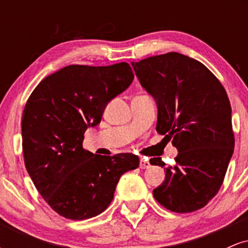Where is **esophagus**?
Masks as SVG:
<instances>
[{"label": "esophagus", "instance_id": "esophagus-1", "mask_svg": "<svg viewBox=\"0 0 248 248\" xmlns=\"http://www.w3.org/2000/svg\"><path fill=\"white\" fill-rule=\"evenodd\" d=\"M150 167V163H149V160L146 157H142L140 158V168L141 169H147V168Z\"/></svg>", "mask_w": 248, "mask_h": 248}]
</instances>
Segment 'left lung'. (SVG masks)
<instances>
[{
	"label": "left lung",
	"mask_w": 248,
	"mask_h": 248,
	"mask_svg": "<svg viewBox=\"0 0 248 248\" xmlns=\"http://www.w3.org/2000/svg\"><path fill=\"white\" fill-rule=\"evenodd\" d=\"M132 65L157 106L156 130L178 150L154 197L173 212L202 209L220 189L234 150L226 91L205 65L178 52ZM150 163L164 167L161 157Z\"/></svg>",
	"instance_id": "obj_1"
}]
</instances>
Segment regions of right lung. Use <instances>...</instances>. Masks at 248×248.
I'll use <instances>...</instances> for the list:
<instances>
[{"label":"right lung","instance_id":"add662e5","mask_svg":"<svg viewBox=\"0 0 248 248\" xmlns=\"http://www.w3.org/2000/svg\"><path fill=\"white\" fill-rule=\"evenodd\" d=\"M127 62L69 65L47 76L28 99L22 116L27 171L58 215L82 220L100 215L119 179L139 167V156L96 155L82 148L87 128L100 124L107 104L132 84Z\"/></svg>","mask_w":248,"mask_h":248}]
</instances>
